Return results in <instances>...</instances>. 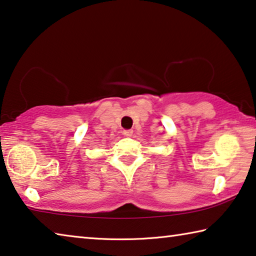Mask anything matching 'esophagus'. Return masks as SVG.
Returning <instances> with one entry per match:
<instances>
[{"label": "esophagus", "instance_id": "34e87169", "mask_svg": "<svg viewBox=\"0 0 256 256\" xmlns=\"http://www.w3.org/2000/svg\"><path fill=\"white\" fill-rule=\"evenodd\" d=\"M123 134H124L125 136H132L133 131H132V130H124V131H123Z\"/></svg>", "mask_w": 256, "mask_h": 256}]
</instances>
